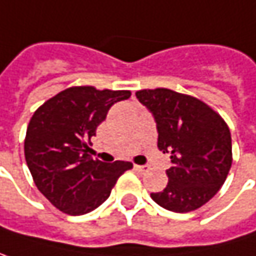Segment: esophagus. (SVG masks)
Here are the masks:
<instances>
[{
	"label": "esophagus",
	"mask_w": 256,
	"mask_h": 256,
	"mask_svg": "<svg viewBox=\"0 0 256 256\" xmlns=\"http://www.w3.org/2000/svg\"><path fill=\"white\" fill-rule=\"evenodd\" d=\"M134 170H138L139 173H145L150 170V167L148 166H134Z\"/></svg>",
	"instance_id": "1"
}]
</instances>
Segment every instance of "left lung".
I'll return each instance as SVG.
<instances>
[{"mask_svg":"<svg viewBox=\"0 0 256 256\" xmlns=\"http://www.w3.org/2000/svg\"><path fill=\"white\" fill-rule=\"evenodd\" d=\"M152 112L158 130V150L172 154L164 190L151 194L173 212L198 210L224 184L232 167L230 128L211 106L195 96L156 88L136 92Z\"/></svg>","mask_w":256,"mask_h":256,"instance_id":"obj_1","label":"left lung"}]
</instances>
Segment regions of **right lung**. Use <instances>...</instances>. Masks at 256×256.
<instances>
[{
	"label": "right lung",
	"mask_w": 256,
	"mask_h": 256,
	"mask_svg": "<svg viewBox=\"0 0 256 256\" xmlns=\"http://www.w3.org/2000/svg\"><path fill=\"white\" fill-rule=\"evenodd\" d=\"M130 90L73 86L40 105L30 118L24 158L36 188L56 208L83 216L108 199L118 177L133 167L92 160L88 144L108 110L130 98Z\"/></svg>",
	"instance_id": "1"
}]
</instances>
